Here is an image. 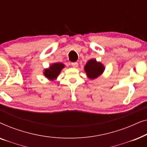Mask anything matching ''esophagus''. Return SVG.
<instances>
[{"label": "esophagus", "mask_w": 147, "mask_h": 147, "mask_svg": "<svg viewBox=\"0 0 147 147\" xmlns=\"http://www.w3.org/2000/svg\"><path fill=\"white\" fill-rule=\"evenodd\" d=\"M71 65L74 67H77L78 66V62H74V63H71Z\"/></svg>", "instance_id": "esophagus-1"}]
</instances>
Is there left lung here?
<instances>
[{
	"instance_id": "obj_1",
	"label": "left lung",
	"mask_w": 147,
	"mask_h": 147,
	"mask_svg": "<svg viewBox=\"0 0 147 147\" xmlns=\"http://www.w3.org/2000/svg\"><path fill=\"white\" fill-rule=\"evenodd\" d=\"M84 69L88 77L90 79H95L103 73L104 67L101 63L96 61L95 59H90L86 64Z\"/></svg>"
}]
</instances>
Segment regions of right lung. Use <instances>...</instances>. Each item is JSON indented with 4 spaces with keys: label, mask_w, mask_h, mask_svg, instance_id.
Listing matches in <instances>:
<instances>
[{
    "label": "right lung",
    "mask_w": 147,
    "mask_h": 147,
    "mask_svg": "<svg viewBox=\"0 0 147 147\" xmlns=\"http://www.w3.org/2000/svg\"><path fill=\"white\" fill-rule=\"evenodd\" d=\"M64 67V65L61 63H53L50 66L49 69H45L44 75L49 80H54L59 75L61 70Z\"/></svg>",
    "instance_id": "right-lung-1"
}]
</instances>
